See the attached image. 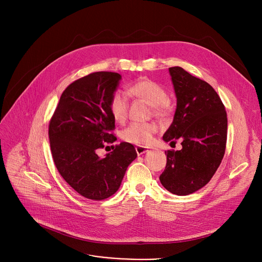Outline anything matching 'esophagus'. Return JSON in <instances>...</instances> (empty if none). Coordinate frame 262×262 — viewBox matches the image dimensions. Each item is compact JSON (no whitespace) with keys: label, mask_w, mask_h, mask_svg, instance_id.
Segmentation results:
<instances>
[{"label":"esophagus","mask_w":262,"mask_h":262,"mask_svg":"<svg viewBox=\"0 0 262 262\" xmlns=\"http://www.w3.org/2000/svg\"><path fill=\"white\" fill-rule=\"evenodd\" d=\"M147 147H145V146H137L136 147V152H137V154L138 155H142V154H144V153H146L147 152Z\"/></svg>","instance_id":"obj_1"}]
</instances>
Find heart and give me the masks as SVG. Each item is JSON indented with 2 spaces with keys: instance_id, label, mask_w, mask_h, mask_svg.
<instances>
[{
  "instance_id": "obj_1",
  "label": "heart",
  "mask_w": 262,
  "mask_h": 262,
  "mask_svg": "<svg viewBox=\"0 0 262 262\" xmlns=\"http://www.w3.org/2000/svg\"><path fill=\"white\" fill-rule=\"evenodd\" d=\"M128 92L152 105L156 117L166 118L170 115L171 105L168 100V93L158 82L148 78H141L128 86ZM127 108V96L121 90H116L109 100L110 114L116 121L122 122L126 119ZM156 129L154 123H132L122 132V138L133 144L144 145L152 139Z\"/></svg>"
}]
</instances>
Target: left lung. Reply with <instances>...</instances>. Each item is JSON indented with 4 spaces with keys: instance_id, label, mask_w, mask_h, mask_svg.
<instances>
[{
    "instance_id": "left-lung-1",
    "label": "left lung",
    "mask_w": 262,
    "mask_h": 262,
    "mask_svg": "<svg viewBox=\"0 0 262 262\" xmlns=\"http://www.w3.org/2000/svg\"><path fill=\"white\" fill-rule=\"evenodd\" d=\"M177 105L173 122L162 139H181V150H168L159 176L171 193L188 195L208 184L225 154L227 115L215 90L181 67L169 68Z\"/></svg>"
}]
</instances>
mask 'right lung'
<instances>
[{"instance_id": "obj_1", "label": "right lung", "mask_w": 262, "mask_h": 262, "mask_svg": "<svg viewBox=\"0 0 262 262\" xmlns=\"http://www.w3.org/2000/svg\"><path fill=\"white\" fill-rule=\"evenodd\" d=\"M121 75L94 72L69 85L50 121L49 139L55 166L63 180L86 199L102 201L120 188L136 159L133 144L121 142L104 158L96 150L117 140L109 100Z\"/></svg>"}]
</instances>
